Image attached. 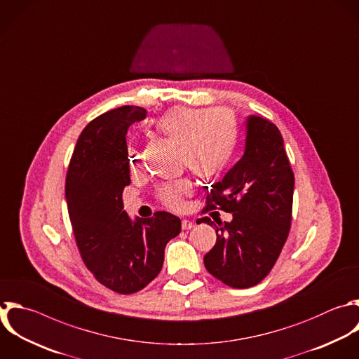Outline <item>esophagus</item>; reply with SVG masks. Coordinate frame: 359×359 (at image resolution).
I'll return each instance as SVG.
<instances>
[{
    "instance_id": "1",
    "label": "esophagus",
    "mask_w": 359,
    "mask_h": 359,
    "mask_svg": "<svg viewBox=\"0 0 359 359\" xmlns=\"http://www.w3.org/2000/svg\"><path fill=\"white\" fill-rule=\"evenodd\" d=\"M181 226H182V230H191V229L195 226V223H194V222H191V220L184 219V220H182V223H181Z\"/></svg>"
}]
</instances>
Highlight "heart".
I'll return each instance as SVG.
<instances>
[{
    "instance_id": "obj_1",
    "label": "heart",
    "mask_w": 359,
    "mask_h": 359,
    "mask_svg": "<svg viewBox=\"0 0 359 359\" xmlns=\"http://www.w3.org/2000/svg\"><path fill=\"white\" fill-rule=\"evenodd\" d=\"M156 129L180 143L184 165L202 178L215 177L227 167L238 140L237 119L226 108L175 107L157 119ZM128 157L133 170L140 165L137 149L129 147ZM191 191V180L181 178L161 185L157 198L171 209H181L182 198Z\"/></svg>"
}]
</instances>
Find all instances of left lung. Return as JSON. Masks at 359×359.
Returning a JSON list of instances; mask_svg holds the SVG:
<instances>
[{
	"label": "left lung",
	"mask_w": 359,
	"mask_h": 359,
	"mask_svg": "<svg viewBox=\"0 0 359 359\" xmlns=\"http://www.w3.org/2000/svg\"><path fill=\"white\" fill-rule=\"evenodd\" d=\"M294 177L279 129L268 119L250 116L241 160L206 196L202 213H233L231 222L215 224L216 244L203 257L209 273L227 286L244 289L259 283L275 265L292 222Z\"/></svg>",
	"instance_id": "8db88e82"
}]
</instances>
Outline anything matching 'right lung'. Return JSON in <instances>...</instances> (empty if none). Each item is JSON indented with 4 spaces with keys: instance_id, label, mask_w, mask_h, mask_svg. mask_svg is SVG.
Here are the masks:
<instances>
[{
    "instance_id": "add662e5",
    "label": "right lung",
    "mask_w": 359,
    "mask_h": 359,
    "mask_svg": "<svg viewBox=\"0 0 359 359\" xmlns=\"http://www.w3.org/2000/svg\"><path fill=\"white\" fill-rule=\"evenodd\" d=\"M146 109L125 105L91 121L74 147L66 199L81 258L94 278L129 294L147 286L161 271L167 243L180 234L181 220L167 212L132 222L122 194L130 184L126 133Z\"/></svg>"
}]
</instances>
